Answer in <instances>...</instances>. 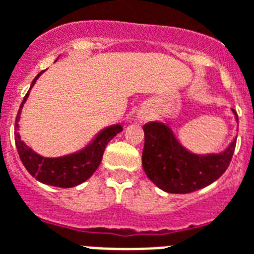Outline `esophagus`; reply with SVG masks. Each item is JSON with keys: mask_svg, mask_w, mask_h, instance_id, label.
<instances>
[{"mask_svg": "<svg viewBox=\"0 0 254 254\" xmlns=\"http://www.w3.org/2000/svg\"><path fill=\"white\" fill-rule=\"evenodd\" d=\"M148 118H149V114H148V113H140V114H138V120H140V121H146Z\"/></svg>", "mask_w": 254, "mask_h": 254, "instance_id": "1", "label": "esophagus"}]
</instances>
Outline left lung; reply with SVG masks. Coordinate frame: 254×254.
Listing matches in <instances>:
<instances>
[{
  "mask_svg": "<svg viewBox=\"0 0 254 254\" xmlns=\"http://www.w3.org/2000/svg\"><path fill=\"white\" fill-rule=\"evenodd\" d=\"M142 129V168L159 189L171 194H189L211 185L227 170L236 149L237 138L222 153L198 156L180 145L161 122H148Z\"/></svg>",
  "mask_w": 254,
  "mask_h": 254,
  "instance_id": "1",
  "label": "left lung"
}]
</instances>
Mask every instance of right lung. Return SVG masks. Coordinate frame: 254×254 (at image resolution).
Masks as SVG:
<instances>
[{
	"instance_id": "obj_1",
	"label": "right lung",
	"mask_w": 254,
	"mask_h": 254,
	"mask_svg": "<svg viewBox=\"0 0 254 254\" xmlns=\"http://www.w3.org/2000/svg\"><path fill=\"white\" fill-rule=\"evenodd\" d=\"M40 75L41 72L33 79L32 86L35 84ZM28 94L29 91L22 99L20 110L17 113L16 124H14V127H16L14 141H16L17 152H18V156H20L24 167L33 178H36L39 182L46 183V185L68 189V187H74V186L83 183L84 180L89 179L98 168L108 142L117 133L121 132L122 127L121 125H113V127H106L105 130L99 133L97 138L89 146H86L83 151L78 152V153L56 157V159L43 157V156L35 153L29 146L25 145V142L21 141V137L17 133L21 108L24 102L27 101Z\"/></svg>"
}]
</instances>
